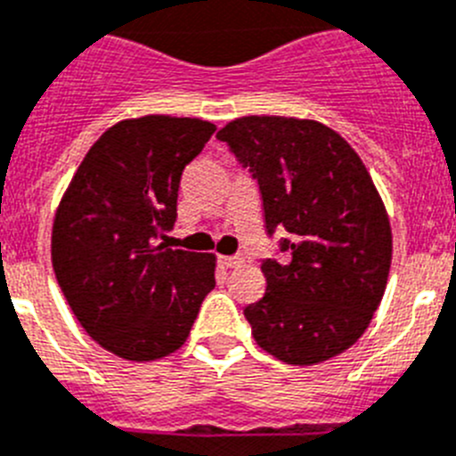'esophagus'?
<instances>
[{
  "label": "esophagus",
  "instance_id": "1",
  "mask_svg": "<svg viewBox=\"0 0 456 456\" xmlns=\"http://www.w3.org/2000/svg\"><path fill=\"white\" fill-rule=\"evenodd\" d=\"M243 264V259L240 256H220V266L223 268H236Z\"/></svg>",
  "mask_w": 456,
  "mask_h": 456
}]
</instances>
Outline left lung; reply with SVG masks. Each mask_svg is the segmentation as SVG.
Segmentation results:
<instances>
[{"instance_id": "left-lung-1", "label": "left lung", "mask_w": 456, "mask_h": 456, "mask_svg": "<svg viewBox=\"0 0 456 456\" xmlns=\"http://www.w3.org/2000/svg\"><path fill=\"white\" fill-rule=\"evenodd\" d=\"M217 140L250 165L268 233H289V261L261 264L266 294L243 310L252 338L287 365L344 354L381 305L393 261L390 217L370 172L314 118L252 114L229 121Z\"/></svg>"}]
</instances>
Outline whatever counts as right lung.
<instances>
[{
    "instance_id": "1",
    "label": "right lung",
    "mask_w": 456,
    "mask_h": 456,
    "mask_svg": "<svg viewBox=\"0 0 456 456\" xmlns=\"http://www.w3.org/2000/svg\"><path fill=\"white\" fill-rule=\"evenodd\" d=\"M216 133L204 118L146 114L108 128L57 206L53 268L75 319L133 362L185 344L216 287V255L158 239L176 220L181 174Z\"/></svg>"
}]
</instances>
